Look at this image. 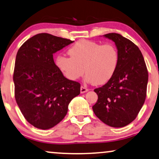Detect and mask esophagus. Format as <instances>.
I'll use <instances>...</instances> for the list:
<instances>
[{
	"label": "esophagus",
	"instance_id": "1",
	"mask_svg": "<svg viewBox=\"0 0 159 159\" xmlns=\"http://www.w3.org/2000/svg\"><path fill=\"white\" fill-rule=\"evenodd\" d=\"M88 91V89L87 88L83 87V86H81V88H80V93H86Z\"/></svg>",
	"mask_w": 159,
	"mask_h": 159
}]
</instances>
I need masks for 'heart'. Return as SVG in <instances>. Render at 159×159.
<instances>
[{"label":"heart","mask_w":159,"mask_h":159,"mask_svg":"<svg viewBox=\"0 0 159 159\" xmlns=\"http://www.w3.org/2000/svg\"><path fill=\"white\" fill-rule=\"evenodd\" d=\"M70 57L59 55L55 64L65 77L77 80L84 74L90 83L101 85L110 81L118 65L119 56L114 45L80 40L68 50Z\"/></svg>","instance_id":"obj_1"}]
</instances>
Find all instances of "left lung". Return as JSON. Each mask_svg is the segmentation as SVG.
Listing matches in <instances>:
<instances>
[{"instance_id":"8db88e82","label":"left lung","mask_w":159,"mask_h":159,"mask_svg":"<svg viewBox=\"0 0 159 159\" xmlns=\"http://www.w3.org/2000/svg\"><path fill=\"white\" fill-rule=\"evenodd\" d=\"M103 36L115 42L119 61L112 79L94 90L98 100L93 110L105 124L124 127L134 120L145 103L148 72L141 51L131 41L115 33Z\"/></svg>"}]
</instances>
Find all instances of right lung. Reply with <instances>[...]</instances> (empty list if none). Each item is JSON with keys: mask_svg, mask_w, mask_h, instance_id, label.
Listing matches in <instances>:
<instances>
[{"mask_svg": "<svg viewBox=\"0 0 159 159\" xmlns=\"http://www.w3.org/2000/svg\"><path fill=\"white\" fill-rule=\"evenodd\" d=\"M73 42L39 34L27 40L16 53L15 99L34 127L47 130L56 125L66 115L71 101L80 93V84L66 78L53 60L54 53Z\"/></svg>", "mask_w": 159, "mask_h": 159, "instance_id": "obj_1", "label": "right lung"}]
</instances>
